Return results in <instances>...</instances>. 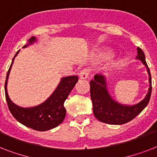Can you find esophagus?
<instances>
[{
    "label": "esophagus",
    "mask_w": 157,
    "mask_h": 157,
    "mask_svg": "<svg viewBox=\"0 0 157 157\" xmlns=\"http://www.w3.org/2000/svg\"><path fill=\"white\" fill-rule=\"evenodd\" d=\"M89 75H90V70L87 68H85L82 71H81V72L79 73V77L81 79L85 80V79L88 78Z\"/></svg>",
    "instance_id": "1"
}]
</instances>
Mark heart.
<instances>
[{"mask_svg":"<svg viewBox=\"0 0 157 157\" xmlns=\"http://www.w3.org/2000/svg\"><path fill=\"white\" fill-rule=\"evenodd\" d=\"M107 54H102V57H107Z\"/></svg>","mask_w":157,"mask_h":157,"instance_id":"1","label":"heart"}]
</instances>
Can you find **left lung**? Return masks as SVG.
I'll use <instances>...</instances> for the list:
<instances>
[{
    "mask_svg": "<svg viewBox=\"0 0 157 157\" xmlns=\"http://www.w3.org/2000/svg\"><path fill=\"white\" fill-rule=\"evenodd\" d=\"M139 59L147 67L149 76L150 87L145 98L137 104L124 105L117 103L111 97L106 86V79L101 75H95L90 81V97L93 103L94 117L101 122L110 124H122L130 121L136 117L148 104L151 94V77L150 70L146 63L145 54L139 47L137 48Z\"/></svg>",
    "mask_w": 157,
    "mask_h": 157,
    "instance_id": "8db88e82",
    "label": "left lung"
}]
</instances>
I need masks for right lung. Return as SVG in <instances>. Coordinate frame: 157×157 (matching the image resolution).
Listing matches in <instances>:
<instances>
[{
  "label": "right lung",
  "mask_w": 157,
  "mask_h": 157,
  "mask_svg": "<svg viewBox=\"0 0 157 157\" xmlns=\"http://www.w3.org/2000/svg\"><path fill=\"white\" fill-rule=\"evenodd\" d=\"M36 39L33 36L29 39L28 45L23 46L27 47L28 45L35 42ZM18 51L14 55L10 69L7 72L6 83H5V93L8 107L11 114L21 124L29 127L31 129L38 130V131H45L49 129H54L63 121L66 116V109L64 107V102L69 95L71 90L78 81L77 76H70L62 78L56 90L51 94L47 100H45L41 104L33 107H21L10 100L7 93V81L9 74L10 71L11 67L13 63V59L18 54Z\"/></svg>",
  "instance_id": "obj_1"
}]
</instances>
